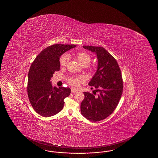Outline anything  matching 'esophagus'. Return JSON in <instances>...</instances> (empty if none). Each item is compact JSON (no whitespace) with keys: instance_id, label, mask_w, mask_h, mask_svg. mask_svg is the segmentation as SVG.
<instances>
[{"instance_id":"obj_1","label":"esophagus","mask_w":158,"mask_h":158,"mask_svg":"<svg viewBox=\"0 0 158 158\" xmlns=\"http://www.w3.org/2000/svg\"><path fill=\"white\" fill-rule=\"evenodd\" d=\"M77 91L76 90H75L74 89H71V93H76V92H77Z\"/></svg>"}]
</instances>
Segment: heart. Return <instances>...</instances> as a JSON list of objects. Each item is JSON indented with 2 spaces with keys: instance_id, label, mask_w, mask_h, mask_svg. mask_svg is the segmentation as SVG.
Returning <instances> with one entry per match:
<instances>
[{
  "instance_id": "b5f03b06",
  "label": "heart",
  "mask_w": 158,
  "mask_h": 158,
  "mask_svg": "<svg viewBox=\"0 0 158 158\" xmlns=\"http://www.w3.org/2000/svg\"><path fill=\"white\" fill-rule=\"evenodd\" d=\"M78 61L82 66H87L91 61V57L89 54L84 52H78L76 55ZM69 60V55L67 54H64L60 58V64L61 67H64L67 65ZM84 81V78L82 77H72L69 79V83L72 86L74 87H79L81 82Z\"/></svg>"
}]
</instances>
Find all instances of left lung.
I'll list each match as a JSON object with an SVG mask.
<instances>
[{"instance_id": "1", "label": "left lung", "mask_w": 158, "mask_h": 158, "mask_svg": "<svg viewBox=\"0 0 158 158\" xmlns=\"http://www.w3.org/2000/svg\"><path fill=\"white\" fill-rule=\"evenodd\" d=\"M97 55V70L89 83L98 91L97 95L84 92L81 104V114L93 122L107 118L117 107L123 93V82L117 61L104 48L83 46Z\"/></svg>"}]
</instances>
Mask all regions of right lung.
Here are the masks:
<instances>
[{"label":"right lung","mask_w":158,"mask_h":158,"mask_svg":"<svg viewBox=\"0 0 158 158\" xmlns=\"http://www.w3.org/2000/svg\"><path fill=\"white\" fill-rule=\"evenodd\" d=\"M74 44H56L46 48L37 56L28 74L27 94L34 110L44 117L57 114L63 108L64 99L71 93L69 87L52 86L51 78L60 70V57L76 47Z\"/></svg>","instance_id":"add662e5"}]
</instances>
